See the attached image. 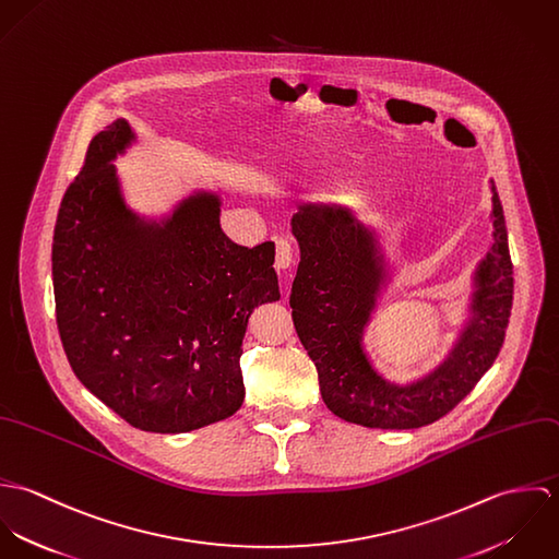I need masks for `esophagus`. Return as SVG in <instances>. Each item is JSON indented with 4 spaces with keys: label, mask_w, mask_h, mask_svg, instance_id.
Here are the masks:
<instances>
[{
    "label": "esophagus",
    "mask_w": 559,
    "mask_h": 559,
    "mask_svg": "<svg viewBox=\"0 0 559 559\" xmlns=\"http://www.w3.org/2000/svg\"><path fill=\"white\" fill-rule=\"evenodd\" d=\"M293 264V245L288 239H277V253H275V266L288 269Z\"/></svg>",
    "instance_id": "esophagus-1"
}]
</instances>
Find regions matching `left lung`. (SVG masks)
<instances>
[{
	"label": "left lung",
	"instance_id": "left-lung-1",
	"mask_svg": "<svg viewBox=\"0 0 559 559\" xmlns=\"http://www.w3.org/2000/svg\"><path fill=\"white\" fill-rule=\"evenodd\" d=\"M492 242L474 271L469 319L448 357L421 379L399 385L372 366L364 333L390 282L381 245L350 209L306 204L293 215L301 262L290 308L297 335L319 370L326 408L359 426L408 430L437 421L492 366L512 310V262L503 209L490 180Z\"/></svg>",
	"mask_w": 559,
	"mask_h": 559
}]
</instances>
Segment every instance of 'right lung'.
I'll return each mask as SVG.
<instances>
[{
	"label": "right lung",
	"mask_w": 559,
	"mask_h": 559,
	"mask_svg": "<svg viewBox=\"0 0 559 559\" xmlns=\"http://www.w3.org/2000/svg\"><path fill=\"white\" fill-rule=\"evenodd\" d=\"M124 118L92 138L51 249L56 320L81 383L131 426L178 435L235 415L251 312L280 301L275 245L228 239L222 198L195 191L160 219L135 213L114 160Z\"/></svg>",
	"instance_id": "obj_1"
}]
</instances>
